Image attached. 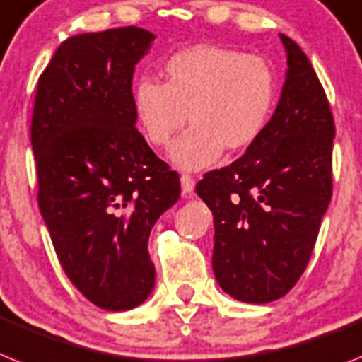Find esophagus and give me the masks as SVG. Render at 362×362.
Instances as JSON below:
<instances>
[{"label": "esophagus", "mask_w": 362, "mask_h": 362, "mask_svg": "<svg viewBox=\"0 0 362 362\" xmlns=\"http://www.w3.org/2000/svg\"><path fill=\"white\" fill-rule=\"evenodd\" d=\"M194 185H196V181H194L192 175H181V190H183V196H190L194 192Z\"/></svg>", "instance_id": "esophagus-1"}]
</instances>
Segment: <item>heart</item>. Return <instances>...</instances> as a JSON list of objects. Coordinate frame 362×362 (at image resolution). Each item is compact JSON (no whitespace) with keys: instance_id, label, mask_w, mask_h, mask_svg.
Masks as SVG:
<instances>
[{"instance_id":"1","label":"heart","mask_w":362,"mask_h":362,"mask_svg":"<svg viewBox=\"0 0 362 362\" xmlns=\"http://www.w3.org/2000/svg\"><path fill=\"white\" fill-rule=\"evenodd\" d=\"M163 85L140 79L133 110L144 139L155 148L170 144L181 127L187 133L170 149L183 170L216 163L223 148L237 153L267 129L277 101L274 68L262 57L222 46H192L174 53L163 66Z\"/></svg>"}]
</instances>
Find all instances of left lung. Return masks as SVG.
<instances>
[{
    "instance_id": "obj_1",
    "label": "left lung",
    "mask_w": 362,
    "mask_h": 362,
    "mask_svg": "<svg viewBox=\"0 0 362 362\" xmlns=\"http://www.w3.org/2000/svg\"><path fill=\"white\" fill-rule=\"evenodd\" d=\"M279 37L288 70L267 129L196 185L214 216V277L246 303L279 300L298 283L333 192L329 101L301 47Z\"/></svg>"
}]
</instances>
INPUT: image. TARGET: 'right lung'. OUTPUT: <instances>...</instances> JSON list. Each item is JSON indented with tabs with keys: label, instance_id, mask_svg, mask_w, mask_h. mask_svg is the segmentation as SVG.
Listing matches in <instances>:
<instances>
[{
	"label": "right lung",
	"instance_id": "add662e5",
	"mask_svg": "<svg viewBox=\"0 0 362 362\" xmlns=\"http://www.w3.org/2000/svg\"><path fill=\"white\" fill-rule=\"evenodd\" d=\"M153 38L133 25L66 38L33 109L42 218L68 279L107 310L151 294L149 233L181 194L177 172L134 127V64Z\"/></svg>",
	"mask_w": 362,
	"mask_h": 362
}]
</instances>
